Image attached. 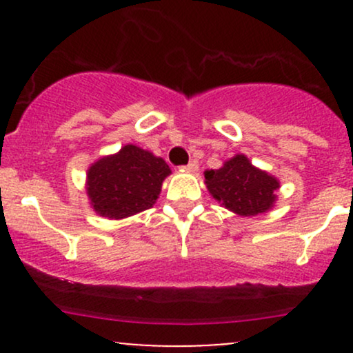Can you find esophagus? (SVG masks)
<instances>
[{
    "mask_svg": "<svg viewBox=\"0 0 353 353\" xmlns=\"http://www.w3.org/2000/svg\"><path fill=\"white\" fill-rule=\"evenodd\" d=\"M197 169H199V165H197L196 161H192V163H189L188 165H185L184 171H188V172H197Z\"/></svg>",
    "mask_w": 353,
    "mask_h": 353,
    "instance_id": "esophagus-1",
    "label": "esophagus"
}]
</instances>
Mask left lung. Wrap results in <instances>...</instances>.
Here are the masks:
<instances>
[{
	"label": "left lung",
	"mask_w": 353,
	"mask_h": 353,
	"mask_svg": "<svg viewBox=\"0 0 353 353\" xmlns=\"http://www.w3.org/2000/svg\"><path fill=\"white\" fill-rule=\"evenodd\" d=\"M205 188L222 208L242 217L265 214L277 202L281 181L255 168L245 154H236L219 169L204 172Z\"/></svg>",
	"instance_id": "obj_1"
}]
</instances>
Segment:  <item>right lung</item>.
<instances>
[{"label":"right lung","instance_id":"obj_1","mask_svg":"<svg viewBox=\"0 0 353 353\" xmlns=\"http://www.w3.org/2000/svg\"><path fill=\"white\" fill-rule=\"evenodd\" d=\"M171 168L163 157L134 144L99 157L88 168L86 194L101 217L121 219L152 208Z\"/></svg>","mask_w":353,"mask_h":353}]
</instances>
